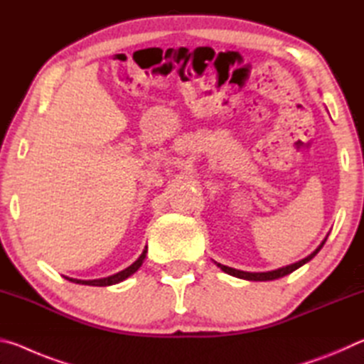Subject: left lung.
<instances>
[{
	"mask_svg": "<svg viewBox=\"0 0 364 364\" xmlns=\"http://www.w3.org/2000/svg\"><path fill=\"white\" fill-rule=\"evenodd\" d=\"M329 236V234H328ZM328 236H326L324 239H323V242L318 245V247L311 252L310 255L308 257H305V258H301L300 262H295V263H292V264H287V267H282V268H278V269H273V271H263V273H250V271H242V269H236V268H231V267H225V264H221V263H217V267L221 269V271H225V273H228V274H231V276H234V278H239V279H247V281H274V279H279V278H282V276H287V274H291L292 271H295V269H299L300 267H304L305 263H308L311 260L313 257H315L319 250L323 249V245H324V242H326V239H328Z\"/></svg>",
	"mask_w": 364,
	"mask_h": 364,
	"instance_id": "left-lung-1",
	"label": "left lung"
}]
</instances>
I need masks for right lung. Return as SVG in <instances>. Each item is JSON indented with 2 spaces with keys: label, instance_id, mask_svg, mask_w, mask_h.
Here are the masks:
<instances>
[{
  "label": "right lung",
  "instance_id": "1",
  "mask_svg": "<svg viewBox=\"0 0 364 364\" xmlns=\"http://www.w3.org/2000/svg\"><path fill=\"white\" fill-rule=\"evenodd\" d=\"M146 254H147V247H144L143 254H141V255L138 257V260H136V262H133V263L130 264V267L125 268V269H122V271H119V273H115V274H112V276H107V278H101V279H88V281H85V279H75V278H69V276H64V278H65L67 281H70V282H75V284H83V286H100V287H104V286L119 284V282L125 281L127 278H130L132 274L136 273V271L139 269L141 264H143V262H144Z\"/></svg>",
  "mask_w": 364,
  "mask_h": 364
}]
</instances>
